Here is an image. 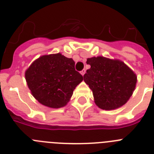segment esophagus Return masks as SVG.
I'll return each instance as SVG.
<instances>
[{
	"label": "esophagus",
	"instance_id": "obj_1",
	"mask_svg": "<svg viewBox=\"0 0 154 154\" xmlns=\"http://www.w3.org/2000/svg\"><path fill=\"white\" fill-rule=\"evenodd\" d=\"M80 73H81L82 75H84V74H85V69H82V70L81 72H80Z\"/></svg>",
	"mask_w": 154,
	"mask_h": 154
}]
</instances>
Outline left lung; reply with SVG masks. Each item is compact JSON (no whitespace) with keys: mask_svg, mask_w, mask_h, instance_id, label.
I'll list each match as a JSON object with an SVG mask.
<instances>
[{"mask_svg":"<svg viewBox=\"0 0 154 154\" xmlns=\"http://www.w3.org/2000/svg\"><path fill=\"white\" fill-rule=\"evenodd\" d=\"M91 68L84 75V81L93 93L95 103L102 109L122 106L135 89L137 75L124 62L98 56L88 58Z\"/></svg>","mask_w":154,"mask_h":154,"instance_id":"obj_1","label":"left lung"}]
</instances>
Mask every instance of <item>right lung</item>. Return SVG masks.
<instances>
[{
    "label": "right lung",
    "mask_w": 154,
    "mask_h": 154,
    "mask_svg": "<svg viewBox=\"0 0 154 154\" xmlns=\"http://www.w3.org/2000/svg\"><path fill=\"white\" fill-rule=\"evenodd\" d=\"M25 79L34 97L45 106L61 108L69 103L83 77L75 62L60 53L42 55L25 72Z\"/></svg>",
    "instance_id": "obj_1"
}]
</instances>
